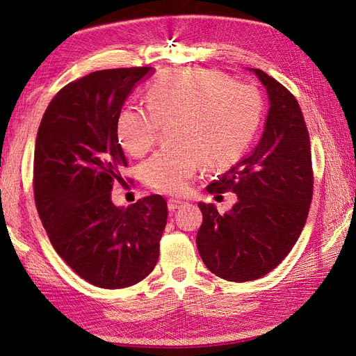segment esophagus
Returning a JSON list of instances; mask_svg holds the SVG:
<instances>
[{"label":"esophagus","instance_id":"obj_1","mask_svg":"<svg viewBox=\"0 0 356 356\" xmlns=\"http://www.w3.org/2000/svg\"><path fill=\"white\" fill-rule=\"evenodd\" d=\"M182 204H184V202L179 200V199H169V200H168V208H169V211H175V209L181 208Z\"/></svg>","mask_w":356,"mask_h":356}]
</instances>
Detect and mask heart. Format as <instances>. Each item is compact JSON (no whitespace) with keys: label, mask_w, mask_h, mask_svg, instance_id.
<instances>
[{"label":"heart","mask_w":356,"mask_h":356,"mask_svg":"<svg viewBox=\"0 0 356 356\" xmlns=\"http://www.w3.org/2000/svg\"><path fill=\"white\" fill-rule=\"evenodd\" d=\"M147 108H124L117 138L129 154L141 157L169 124L170 143L141 168L145 186L166 195L184 193L203 163L233 165L252 141L263 117V98L254 86L218 71L181 68L160 74L147 86Z\"/></svg>","instance_id":"obj_1"}]
</instances>
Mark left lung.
Segmentation results:
<instances>
[{"instance_id": "obj_1", "label": "left lung", "mask_w": 356, "mask_h": 356, "mask_svg": "<svg viewBox=\"0 0 356 356\" xmlns=\"http://www.w3.org/2000/svg\"><path fill=\"white\" fill-rule=\"evenodd\" d=\"M252 71L270 101L263 136L250 156L207 187L211 195L233 191L238 202L222 215L212 203H199V254L208 270L230 282L254 281L284 260L314 196L310 139L300 105L285 86Z\"/></svg>"}]
</instances>
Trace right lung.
I'll use <instances>...</instances> for the list:
<instances>
[{"instance_id":"right-lung-1","label":"right lung","mask_w":356,"mask_h":356,"mask_svg":"<svg viewBox=\"0 0 356 356\" xmlns=\"http://www.w3.org/2000/svg\"><path fill=\"white\" fill-rule=\"evenodd\" d=\"M152 67L102 70L62 88L47 106L34 152V199L59 257L89 284L141 282L159 260L168 203L160 195L127 208L111 202L126 156L117 118Z\"/></svg>"}]
</instances>
